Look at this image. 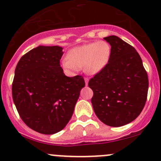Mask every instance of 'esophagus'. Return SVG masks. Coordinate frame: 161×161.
Wrapping results in <instances>:
<instances>
[{
    "label": "esophagus",
    "instance_id": "esophagus-1",
    "mask_svg": "<svg viewBox=\"0 0 161 161\" xmlns=\"http://www.w3.org/2000/svg\"><path fill=\"white\" fill-rule=\"evenodd\" d=\"M88 80H89V79H88V77H85V82H86V86H88Z\"/></svg>",
    "mask_w": 161,
    "mask_h": 161
}]
</instances>
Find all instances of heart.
Wrapping results in <instances>:
<instances>
[{"label": "heart", "instance_id": "heart-1", "mask_svg": "<svg viewBox=\"0 0 161 161\" xmlns=\"http://www.w3.org/2000/svg\"><path fill=\"white\" fill-rule=\"evenodd\" d=\"M110 53L111 47L104 41L85 44L70 50L62 66L70 73L84 67L87 74L95 75L108 64Z\"/></svg>", "mask_w": 161, "mask_h": 161}]
</instances>
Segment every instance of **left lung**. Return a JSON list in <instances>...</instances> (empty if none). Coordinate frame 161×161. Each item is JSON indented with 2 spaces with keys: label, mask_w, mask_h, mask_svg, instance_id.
<instances>
[{
  "label": "left lung",
  "mask_w": 161,
  "mask_h": 161,
  "mask_svg": "<svg viewBox=\"0 0 161 161\" xmlns=\"http://www.w3.org/2000/svg\"><path fill=\"white\" fill-rule=\"evenodd\" d=\"M104 39L111 46L105 67L88 82L93 91L92 104L104 124L119 127L136 119L145 105L148 78L141 57L119 37Z\"/></svg>",
  "instance_id": "1"
}]
</instances>
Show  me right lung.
Masks as SVG:
<instances>
[{"label":"right lung","instance_id":"1","mask_svg":"<svg viewBox=\"0 0 161 161\" xmlns=\"http://www.w3.org/2000/svg\"><path fill=\"white\" fill-rule=\"evenodd\" d=\"M62 50L38 46L20 58L15 69L12 95L16 110L26 125L42 134L57 133L66 126L86 85L82 75L64 74Z\"/></svg>","mask_w":161,"mask_h":161}]
</instances>
